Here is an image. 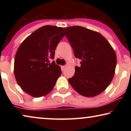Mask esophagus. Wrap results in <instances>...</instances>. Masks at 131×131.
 <instances>
[{
  "instance_id": "1",
  "label": "esophagus",
  "mask_w": 131,
  "mask_h": 131,
  "mask_svg": "<svg viewBox=\"0 0 131 131\" xmlns=\"http://www.w3.org/2000/svg\"><path fill=\"white\" fill-rule=\"evenodd\" d=\"M65 68H66V66H61V69H62V70L65 69Z\"/></svg>"
}]
</instances>
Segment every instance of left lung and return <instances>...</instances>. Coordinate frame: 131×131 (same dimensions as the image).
Returning a JSON list of instances; mask_svg holds the SVG:
<instances>
[{
  "label": "left lung",
  "instance_id": "obj_1",
  "mask_svg": "<svg viewBox=\"0 0 131 131\" xmlns=\"http://www.w3.org/2000/svg\"><path fill=\"white\" fill-rule=\"evenodd\" d=\"M64 29L75 57L81 60V66H76L69 82L83 96L99 95L114 77L117 58L113 48L98 32L80 26Z\"/></svg>",
  "mask_w": 131,
  "mask_h": 131
}]
</instances>
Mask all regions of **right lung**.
I'll list each match as a JSON object with an SVG mask.
<instances>
[{"label": "right lung", "instance_id": "add662e5", "mask_svg": "<svg viewBox=\"0 0 131 131\" xmlns=\"http://www.w3.org/2000/svg\"><path fill=\"white\" fill-rule=\"evenodd\" d=\"M62 28L46 25L24 40L14 59V75L24 91L39 97L51 91L61 76L60 67L48 59L54 58L55 48L65 36Z\"/></svg>", "mask_w": 131, "mask_h": 131}]
</instances>
